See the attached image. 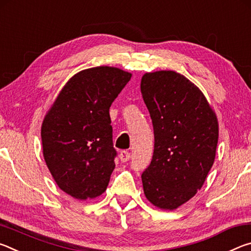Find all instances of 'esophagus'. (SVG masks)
Here are the masks:
<instances>
[{"label": "esophagus", "instance_id": "34e87169", "mask_svg": "<svg viewBox=\"0 0 251 251\" xmlns=\"http://www.w3.org/2000/svg\"><path fill=\"white\" fill-rule=\"evenodd\" d=\"M120 158L123 161V163H125V161H128L130 158V152H128L127 151H122L120 152Z\"/></svg>", "mask_w": 251, "mask_h": 251}]
</instances>
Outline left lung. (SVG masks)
Masks as SVG:
<instances>
[{
	"instance_id": "left-lung-1",
	"label": "left lung",
	"mask_w": 251,
	"mask_h": 251,
	"mask_svg": "<svg viewBox=\"0 0 251 251\" xmlns=\"http://www.w3.org/2000/svg\"><path fill=\"white\" fill-rule=\"evenodd\" d=\"M141 92L155 136L144 194L159 209L175 210L197 194L214 164L218 118L196 85L174 71L145 73Z\"/></svg>"
}]
</instances>
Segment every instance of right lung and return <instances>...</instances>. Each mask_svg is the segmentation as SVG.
<instances>
[{"label": "right lung", "instance_id": "obj_1", "mask_svg": "<svg viewBox=\"0 0 251 251\" xmlns=\"http://www.w3.org/2000/svg\"><path fill=\"white\" fill-rule=\"evenodd\" d=\"M131 73L113 66L78 72L67 80L41 127L43 156L63 192L78 201L100 196L115 168L109 107Z\"/></svg>", "mask_w": 251, "mask_h": 251}]
</instances>
